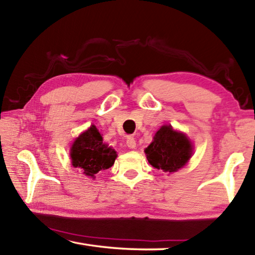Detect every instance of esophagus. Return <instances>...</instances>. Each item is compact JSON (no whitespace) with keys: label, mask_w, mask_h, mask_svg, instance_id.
Wrapping results in <instances>:
<instances>
[{"label":"esophagus","mask_w":255,"mask_h":255,"mask_svg":"<svg viewBox=\"0 0 255 255\" xmlns=\"http://www.w3.org/2000/svg\"><path fill=\"white\" fill-rule=\"evenodd\" d=\"M127 146H128V148H130V149H133L136 147V140H135V138H133L132 136H129L128 138H127Z\"/></svg>","instance_id":"esophagus-1"}]
</instances>
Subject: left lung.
Masks as SVG:
<instances>
[{
  "instance_id": "left-lung-1",
  "label": "left lung",
  "mask_w": 255,
  "mask_h": 255,
  "mask_svg": "<svg viewBox=\"0 0 255 255\" xmlns=\"http://www.w3.org/2000/svg\"><path fill=\"white\" fill-rule=\"evenodd\" d=\"M192 150L193 145L183 132L174 130L171 125H164L145 148V154L155 169L172 173L189 162Z\"/></svg>"
}]
</instances>
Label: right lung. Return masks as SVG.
<instances>
[{
    "label": "right lung",
    "mask_w": 255,
    "mask_h": 255,
    "mask_svg": "<svg viewBox=\"0 0 255 255\" xmlns=\"http://www.w3.org/2000/svg\"><path fill=\"white\" fill-rule=\"evenodd\" d=\"M70 155L72 165L75 169H81L83 174L92 179L96 178L99 171L107 170L114 165L117 158V152L103 143L101 133L94 125L73 141Z\"/></svg>",
    "instance_id": "1"
}]
</instances>
